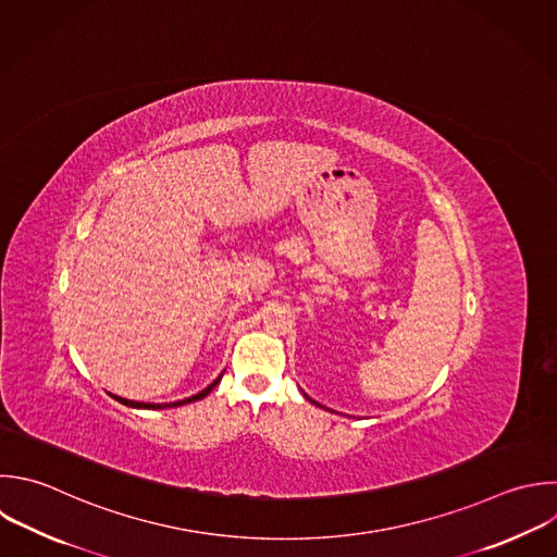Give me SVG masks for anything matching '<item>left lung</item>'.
I'll use <instances>...</instances> for the list:
<instances>
[{"mask_svg":"<svg viewBox=\"0 0 557 557\" xmlns=\"http://www.w3.org/2000/svg\"><path fill=\"white\" fill-rule=\"evenodd\" d=\"M305 398H309V396H307V394H305ZM309 400H311V398H309ZM311 403H313V400H311Z\"/></svg>","mask_w":557,"mask_h":557,"instance_id":"obj_1","label":"left lung"}]
</instances>
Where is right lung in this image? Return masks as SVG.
<instances>
[{"label":"right lung","instance_id":"add662e5","mask_svg":"<svg viewBox=\"0 0 557 557\" xmlns=\"http://www.w3.org/2000/svg\"><path fill=\"white\" fill-rule=\"evenodd\" d=\"M220 379H222V374L211 383V385H207L202 392H198V394H194V396H189V398H185V400H176V403H170V405H159V403H137V400H128V398H122V396H115V400H120L122 405H128V407H137V409H165V407H178V405H187V403H194V400H200V398H205L218 383H220Z\"/></svg>","mask_w":557,"mask_h":557}]
</instances>
